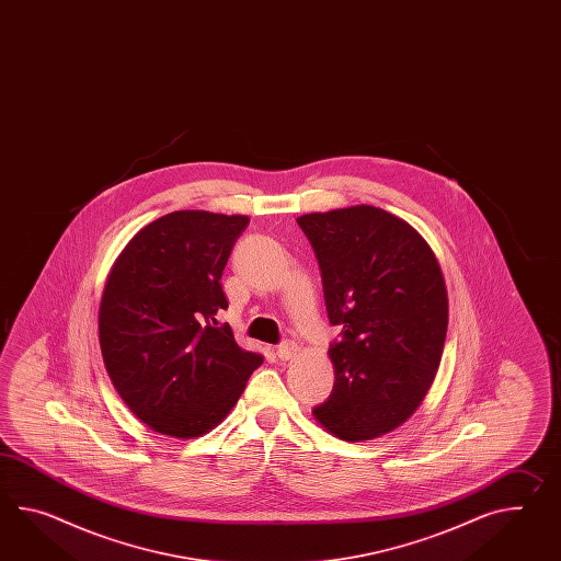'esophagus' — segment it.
Returning a JSON list of instances; mask_svg holds the SVG:
<instances>
[{
	"mask_svg": "<svg viewBox=\"0 0 561 561\" xmlns=\"http://www.w3.org/2000/svg\"><path fill=\"white\" fill-rule=\"evenodd\" d=\"M296 353H298V344L296 342H284V344L277 346V356L282 360H289L291 356H296Z\"/></svg>",
	"mask_w": 561,
	"mask_h": 561,
	"instance_id": "1",
	"label": "esophagus"
}]
</instances>
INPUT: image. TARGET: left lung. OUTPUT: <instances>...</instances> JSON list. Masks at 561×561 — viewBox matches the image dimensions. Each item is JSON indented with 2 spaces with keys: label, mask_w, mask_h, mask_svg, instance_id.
<instances>
[{
  "label": "left lung",
  "mask_w": 561,
  "mask_h": 561,
  "mask_svg": "<svg viewBox=\"0 0 561 561\" xmlns=\"http://www.w3.org/2000/svg\"><path fill=\"white\" fill-rule=\"evenodd\" d=\"M322 272L334 389L312 410L332 436L363 442L410 420L436 379L448 291L432 247L410 222L370 205L298 217Z\"/></svg>",
  "instance_id": "obj_1"
}]
</instances>
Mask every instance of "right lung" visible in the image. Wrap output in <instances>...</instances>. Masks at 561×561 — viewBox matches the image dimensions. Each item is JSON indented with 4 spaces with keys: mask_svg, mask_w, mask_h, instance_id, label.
<instances>
[{
    "mask_svg": "<svg viewBox=\"0 0 561 561\" xmlns=\"http://www.w3.org/2000/svg\"><path fill=\"white\" fill-rule=\"evenodd\" d=\"M245 215L176 210L146 225L113 263L99 306V344L115 391L164 436L210 432L245 391L261 355L243 351L220 275Z\"/></svg>",
    "mask_w": 561,
    "mask_h": 561,
    "instance_id": "add662e5",
    "label": "right lung"
}]
</instances>
